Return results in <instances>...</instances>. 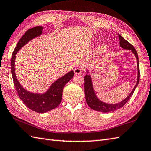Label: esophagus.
Returning <instances> with one entry per match:
<instances>
[{
    "mask_svg": "<svg viewBox=\"0 0 151 151\" xmlns=\"http://www.w3.org/2000/svg\"><path fill=\"white\" fill-rule=\"evenodd\" d=\"M74 72L75 74H81V73L83 72V69L80 68H76L74 69Z\"/></svg>",
    "mask_w": 151,
    "mask_h": 151,
    "instance_id": "1",
    "label": "esophagus"
}]
</instances>
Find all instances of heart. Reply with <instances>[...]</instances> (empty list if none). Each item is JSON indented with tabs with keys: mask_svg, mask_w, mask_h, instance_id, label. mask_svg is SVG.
Here are the masks:
<instances>
[{
	"mask_svg": "<svg viewBox=\"0 0 151 151\" xmlns=\"http://www.w3.org/2000/svg\"><path fill=\"white\" fill-rule=\"evenodd\" d=\"M107 44L103 43V44H101L99 45V47L97 49V51L99 52V53H103V52H104L107 50Z\"/></svg>",
	"mask_w": 151,
	"mask_h": 151,
	"instance_id": "heart-1",
	"label": "heart"
}]
</instances>
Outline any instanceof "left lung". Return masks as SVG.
I'll return each instance as SVG.
<instances>
[{
  "label": "left lung",
  "mask_w": 151,
  "mask_h": 151,
  "mask_svg": "<svg viewBox=\"0 0 151 151\" xmlns=\"http://www.w3.org/2000/svg\"><path fill=\"white\" fill-rule=\"evenodd\" d=\"M119 40H120V45L122 48L125 50H131L133 54L135 55L136 58V62H137V68H138V78L137 82L134 88L132 90L131 93L129 94V96L125 98L124 100H122L120 102L114 104H110L105 103L101 101L100 100L98 99L95 92H94L93 86V82L91 80V77L88 74L89 71H87V74L84 76V91H85V97L86 100V102L87 105L93 110H95L101 113H109V112L117 110L118 109L123 107L124 105L127 102L129 99L132 96L134 93L136 87H137L138 84L139 82V60L138 53L136 52L135 48L132 45H131L128 41L126 40L125 38L122 37L120 35L118 34Z\"/></svg>",
  "instance_id": "8db88e82"
}]
</instances>
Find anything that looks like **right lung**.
Here are the masks:
<instances>
[{"label": "right lung", "instance_id": "right-lung-1", "mask_svg": "<svg viewBox=\"0 0 151 151\" xmlns=\"http://www.w3.org/2000/svg\"><path fill=\"white\" fill-rule=\"evenodd\" d=\"M42 26H36L28 29L17 43L12 53L11 60V72L13 80L19 98L28 108L39 113L50 111L59 106L62 100L63 89L65 84L74 76V71H69L52 83L50 89L44 94L31 93L20 85L17 78L15 71L16 54L28 42L42 35Z\"/></svg>", "mask_w": 151, "mask_h": 151}]
</instances>
